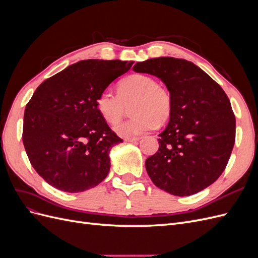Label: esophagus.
Returning a JSON list of instances; mask_svg holds the SVG:
<instances>
[{
  "instance_id": "34e87169",
  "label": "esophagus",
  "mask_w": 258,
  "mask_h": 258,
  "mask_svg": "<svg viewBox=\"0 0 258 258\" xmlns=\"http://www.w3.org/2000/svg\"><path fill=\"white\" fill-rule=\"evenodd\" d=\"M140 139H141V138H139V137H135V138H126V139H124V141H126V142H137V141H139Z\"/></svg>"
}]
</instances>
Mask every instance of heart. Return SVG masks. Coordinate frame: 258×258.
<instances>
[{
	"label": "heart",
	"mask_w": 258,
	"mask_h": 258,
	"mask_svg": "<svg viewBox=\"0 0 258 258\" xmlns=\"http://www.w3.org/2000/svg\"><path fill=\"white\" fill-rule=\"evenodd\" d=\"M134 115L128 120L117 123L114 131L120 137L134 138L166 122L172 113L171 93L158 85L154 77L145 74H132L122 80L117 95L104 90L97 99V107L103 118L110 123L118 122L128 105Z\"/></svg>",
	"instance_id": "1"
}]
</instances>
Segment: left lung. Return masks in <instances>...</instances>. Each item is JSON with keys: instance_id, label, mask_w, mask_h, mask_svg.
I'll use <instances>...</instances> for the list:
<instances>
[{"instance_id": "1", "label": "left lung", "mask_w": 258, "mask_h": 258, "mask_svg": "<svg viewBox=\"0 0 258 258\" xmlns=\"http://www.w3.org/2000/svg\"><path fill=\"white\" fill-rule=\"evenodd\" d=\"M166 85L172 97L168 126L159 135V150L145 161L158 188L174 196H190L221 176L236 138L230 101L216 82L192 62L159 57L138 62Z\"/></svg>"}]
</instances>
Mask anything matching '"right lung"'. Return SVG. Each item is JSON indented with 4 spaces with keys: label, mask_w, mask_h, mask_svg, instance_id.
Returning <instances> with one entry per match:
<instances>
[{
    "label": "right lung",
    "mask_w": 258,
    "mask_h": 258,
    "mask_svg": "<svg viewBox=\"0 0 258 258\" xmlns=\"http://www.w3.org/2000/svg\"><path fill=\"white\" fill-rule=\"evenodd\" d=\"M134 62L89 59L38 86L26 106L22 141L31 165L54 188L81 192L110 172L112 147L122 142L97 107V99Z\"/></svg>",
    "instance_id": "add662e5"
}]
</instances>
